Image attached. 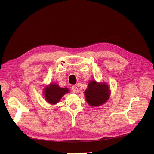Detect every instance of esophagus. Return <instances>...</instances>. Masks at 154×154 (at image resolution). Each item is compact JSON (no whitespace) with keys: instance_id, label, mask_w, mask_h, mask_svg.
Returning a JSON list of instances; mask_svg holds the SVG:
<instances>
[{"instance_id":"34e87169","label":"esophagus","mask_w":154,"mask_h":154,"mask_svg":"<svg viewBox=\"0 0 154 154\" xmlns=\"http://www.w3.org/2000/svg\"><path fill=\"white\" fill-rule=\"evenodd\" d=\"M72 89L73 91H74V92H75V93H77L78 92V88H77V87L76 85H73L72 87Z\"/></svg>"}]
</instances>
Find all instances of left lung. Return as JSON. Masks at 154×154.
Returning <instances> with one entry per match:
<instances>
[{"mask_svg": "<svg viewBox=\"0 0 154 154\" xmlns=\"http://www.w3.org/2000/svg\"><path fill=\"white\" fill-rule=\"evenodd\" d=\"M86 101L92 107H99L106 103L110 95L109 87L106 83H99L91 80L84 92Z\"/></svg>", "mask_w": 154, "mask_h": 154, "instance_id": "obj_1", "label": "left lung"}]
</instances>
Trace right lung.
<instances>
[{
    "instance_id": "right-lung-1",
    "label": "right lung",
    "mask_w": 154,
    "mask_h": 154,
    "mask_svg": "<svg viewBox=\"0 0 154 154\" xmlns=\"http://www.w3.org/2000/svg\"><path fill=\"white\" fill-rule=\"evenodd\" d=\"M44 90V95L46 101L52 105L57 103L65 94L69 92L67 88H61L55 83L46 86Z\"/></svg>"
}]
</instances>
